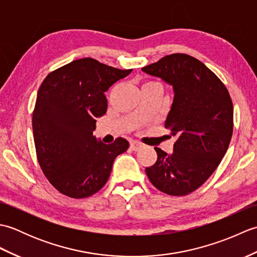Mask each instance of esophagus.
Wrapping results in <instances>:
<instances>
[{
    "instance_id": "esophagus-1",
    "label": "esophagus",
    "mask_w": 257,
    "mask_h": 257,
    "mask_svg": "<svg viewBox=\"0 0 257 257\" xmlns=\"http://www.w3.org/2000/svg\"><path fill=\"white\" fill-rule=\"evenodd\" d=\"M141 147H143V144H140V143H138V141H133V143H130V148H132L133 150H135V151H137V150H139Z\"/></svg>"
}]
</instances>
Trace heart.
<instances>
[{
  "instance_id": "1",
  "label": "heart",
  "mask_w": 257,
  "mask_h": 257,
  "mask_svg": "<svg viewBox=\"0 0 257 257\" xmlns=\"http://www.w3.org/2000/svg\"><path fill=\"white\" fill-rule=\"evenodd\" d=\"M152 84H158V83H156V81H147V83L144 85V87H145V86H149V85H152Z\"/></svg>"
}]
</instances>
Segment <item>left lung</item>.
<instances>
[{"label": "left lung", "mask_w": 257, "mask_h": 257, "mask_svg": "<svg viewBox=\"0 0 257 257\" xmlns=\"http://www.w3.org/2000/svg\"><path fill=\"white\" fill-rule=\"evenodd\" d=\"M143 70L173 86V103L165 127L177 137L171 155L155 148L157 161L146 168V173L163 193L190 194L212 176L230 145L231 96L211 69L188 54L167 55Z\"/></svg>", "instance_id": "8db88e82"}]
</instances>
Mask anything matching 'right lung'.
<instances>
[{
	"mask_svg": "<svg viewBox=\"0 0 257 257\" xmlns=\"http://www.w3.org/2000/svg\"><path fill=\"white\" fill-rule=\"evenodd\" d=\"M86 57L46 76L38 89L32 125L43 173L58 192L84 199L98 192L110 176L116 157L129 143L119 137L110 145L92 132L106 113L105 92L132 73Z\"/></svg>",
	"mask_w": 257,
	"mask_h": 257,
	"instance_id": "add662e5",
	"label": "right lung"
}]
</instances>
